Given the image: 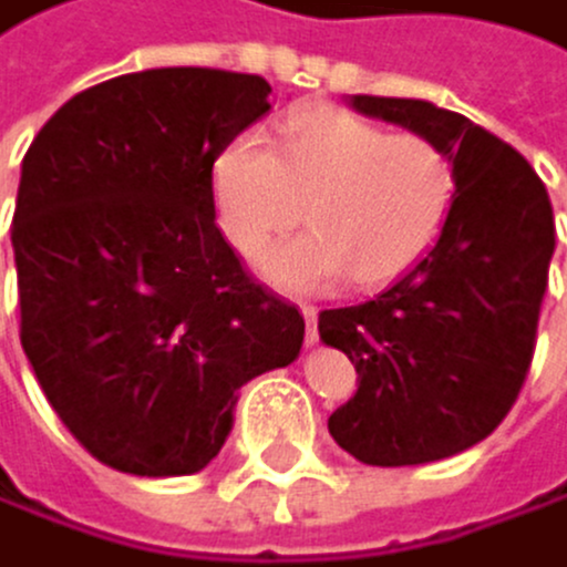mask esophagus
<instances>
[{
    "mask_svg": "<svg viewBox=\"0 0 567 567\" xmlns=\"http://www.w3.org/2000/svg\"><path fill=\"white\" fill-rule=\"evenodd\" d=\"M301 316H305V340H308V347H316V340H319V329H316L319 311L311 308V305H305V308H301Z\"/></svg>",
    "mask_w": 567,
    "mask_h": 567,
    "instance_id": "34e87169",
    "label": "esophagus"
}]
</instances>
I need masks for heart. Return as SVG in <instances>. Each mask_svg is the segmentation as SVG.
<instances>
[{
  "instance_id": "b5f03b06",
  "label": "heart",
  "mask_w": 567,
  "mask_h": 567,
  "mask_svg": "<svg viewBox=\"0 0 567 567\" xmlns=\"http://www.w3.org/2000/svg\"><path fill=\"white\" fill-rule=\"evenodd\" d=\"M452 203V164L424 136L371 125L337 107L295 115L277 146L256 136L227 143L214 161V206L241 256L301 220L311 235L266 251L259 272L280 290H322L350 277L392 284L431 248Z\"/></svg>"
}]
</instances>
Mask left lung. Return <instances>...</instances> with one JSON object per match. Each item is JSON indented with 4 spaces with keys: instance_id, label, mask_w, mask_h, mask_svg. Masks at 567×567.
I'll return each mask as SVG.
<instances>
[{
    "instance_id": "1",
    "label": "left lung",
    "mask_w": 567,
    "mask_h": 567,
    "mask_svg": "<svg viewBox=\"0 0 567 567\" xmlns=\"http://www.w3.org/2000/svg\"><path fill=\"white\" fill-rule=\"evenodd\" d=\"M350 107L431 140L452 164L439 241L375 301L319 316V340L361 375L329 434L368 466H421L484 442L519 396L554 214L526 157L460 111L368 94Z\"/></svg>"
}]
</instances>
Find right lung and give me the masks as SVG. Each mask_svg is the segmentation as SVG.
Masks as SVG:
<instances>
[{
	"label": "right lung",
	"mask_w": 567,
	"mask_h": 567,
	"mask_svg": "<svg viewBox=\"0 0 567 567\" xmlns=\"http://www.w3.org/2000/svg\"><path fill=\"white\" fill-rule=\"evenodd\" d=\"M269 94L248 73L143 69L65 101L20 164V343L111 470L199 473L238 389L301 353V311L248 280L214 209V161Z\"/></svg>",
	"instance_id": "add662e5"
}]
</instances>
